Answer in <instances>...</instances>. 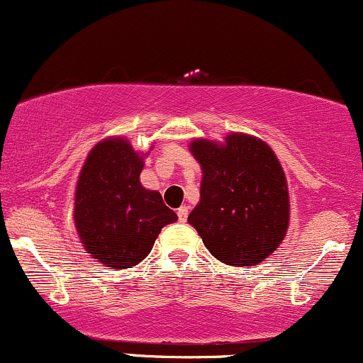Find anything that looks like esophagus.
<instances>
[{"label":"esophagus","instance_id":"1","mask_svg":"<svg viewBox=\"0 0 363 363\" xmlns=\"http://www.w3.org/2000/svg\"><path fill=\"white\" fill-rule=\"evenodd\" d=\"M177 216H179V222L184 223L186 218H187V206H181L177 210Z\"/></svg>","mask_w":363,"mask_h":363}]
</instances>
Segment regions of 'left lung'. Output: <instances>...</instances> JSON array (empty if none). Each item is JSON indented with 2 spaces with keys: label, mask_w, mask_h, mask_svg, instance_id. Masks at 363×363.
<instances>
[{
  "label": "left lung",
  "mask_w": 363,
  "mask_h": 363,
  "mask_svg": "<svg viewBox=\"0 0 363 363\" xmlns=\"http://www.w3.org/2000/svg\"><path fill=\"white\" fill-rule=\"evenodd\" d=\"M223 140L189 143L203 179L199 203L187 222L218 261L259 264L280 247L289 230V184L268 143L245 133H230Z\"/></svg>",
  "instance_id": "8db88e82"
}]
</instances>
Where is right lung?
I'll list each match as a JSON object with an SVG mask.
<instances>
[{"label":"right lung","instance_id":"add662e5","mask_svg":"<svg viewBox=\"0 0 363 363\" xmlns=\"http://www.w3.org/2000/svg\"><path fill=\"white\" fill-rule=\"evenodd\" d=\"M148 153L136 152L123 136H109L90 150L78 176L73 208L77 234L91 259L111 269L138 264L162 228L177 222L160 193L140 182Z\"/></svg>","mask_w":363,"mask_h":363}]
</instances>
